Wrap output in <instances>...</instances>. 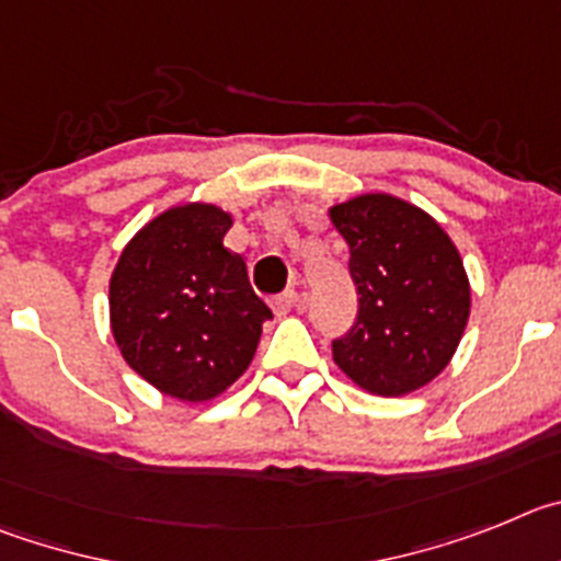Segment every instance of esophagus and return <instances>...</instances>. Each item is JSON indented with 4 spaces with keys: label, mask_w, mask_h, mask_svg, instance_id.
I'll return each instance as SVG.
<instances>
[{
    "label": "esophagus",
    "mask_w": 561,
    "mask_h": 561,
    "mask_svg": "<svg viewBox=\"0 0 561 561\" xmlns=\"http://www.w3.org/2000/svg\"><path fill=\"white\" fill-rule=\"evenodd\" d=\"M296 299H299V296H296V293L293 290H287V293H282V296H276L274 301H271V307H274V312L276 316H287V312L293 310V307H296Z\"/></svg>",
    "instance_id": "34e87169"
}]
</instances>
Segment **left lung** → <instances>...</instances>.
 Here are the masks:
<instances>
[{"label":"left lung","instance_id":"obj_1","mask_svg":"<svg viewBox=\"0 0 561 561\" xmlns=\"http://www.w3.org/2000/svg\"><path fill=\"white\" fill-rule=\"evenodd\" d=\"M330 220L350 245L357 287L355 324L332 341V360L377 397L427 386L453 360L469 321L456 243L425 209L388 193L330 206Z\"/></svg>","mask_w":561,"mask_h":561}]
</instances>
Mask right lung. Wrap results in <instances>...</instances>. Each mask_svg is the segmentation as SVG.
I'll return each mask as SVG.
<instances>
[{
    "instance_id": "add662e5",
    "label": "right lung",
    "mask_w": 561,
    "mask_h": 561,
    "mask_svg": "<svg viewBox=\"0 0 561 561\" xmlns=\"http://www.w3.org/2000/svg\"><path fill=\"white\" fill-rule=\"evenodd\" d=\"M229 229L231 215L215 204L170 206L130 237L108 282L119 355L181 402L220 397L274 318L243 256L224 245Z\"/></svg>"
}]
</instances>
